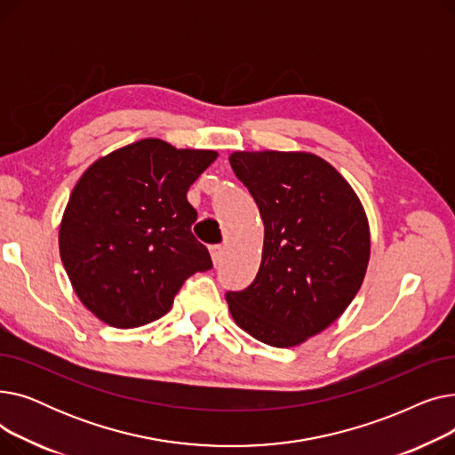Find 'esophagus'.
<instances>
[{"instance_id": "esophagus-1", "label": "esophagus", "mask_w": 455, "mask_h": 455, "mask_svg": "<svg viewBox=\"0 0 455 455\" xmlns=\"http://www.w3.org/2000/svg\"><path fill=\"white\" fill-rule=\"evenodd\" d=\"M223 247L221 245H212L210 247V254H212V261H213V266H218L220 261L223 259Z\"/></svg>"}]
</instances>
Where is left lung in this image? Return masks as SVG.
<instances>
[{
  "instance_id": "obj_1",
  "label": "left lung",
  "mask_w": 455,
  "mask_h": 455,
  "mask_svg": "<svg viewBox=\"0 0 455 455\" xmlns=\"http://www.w3.org/2000/svg\"><path fill=\"white\" fill-rule=\"evenodd\" d=\"M228 160L266 227L256 278L227 293L230 314L261 343L300 345L336 321L362 288L371 254L365 210L315 155L237 151Z\"/></svg>"
}]
</instances>
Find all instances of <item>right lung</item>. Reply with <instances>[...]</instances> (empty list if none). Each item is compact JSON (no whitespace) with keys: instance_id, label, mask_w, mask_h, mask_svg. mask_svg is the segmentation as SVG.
I'll list each match as a JSON object with an SVG mask.
<instances>
[{"instance_id":"add662e5","label":"right lung","mask_w":455,"mask_h":455,"mask_svg":"<svg viewBox=\"0 0 455 455\" xmlns=\"http://www.w3.org/2000/svg\"><path fill=\"white\" fill-rule=\"evenodd\" d=\"M218 158L140 140L93 162L64 212L59 247L71 285L90 312L136 328L170 312L186 278L212 269L191 225L188 188Z\"/></svg>"}]
</instances>
